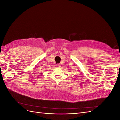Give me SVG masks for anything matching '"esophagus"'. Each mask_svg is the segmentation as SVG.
Returning a JSON list of instances; mask_svg holds the SVG:
<instances>
[{"label":"esophagus","instance_id":"esophagus-1","mask_svg":"<svg viewBox=\"0 0 120 120\" xmlns=\"http://www.w3.org/2000/svg\"><path fill=\"white\" fill-rule=\"evenodd\" d=\"M60 64H56V67L57 68H60Z\"/></svg>","mask_w":120,"mask_h":120}]
</instances>
